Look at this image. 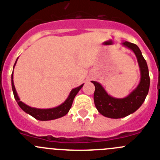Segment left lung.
Wrapping results in <instances>:
<instances>
[{"mask_svg": "<svg viewBox=\"0 0 160 160\" xmlns=\"http://www.w3.org/2000/svg\"><path fill=\"white\" fill-rule=\"evenodd\" d=\"M122 44L132 50L137 57L141 71V80L137 87L126 97L118 98L110 96L99 83L92 81L95 87L94 102L96 109L102 115L114 119L126 117L138 110L145 100L150 86L148 68L141 50L136 44L127 41Z\"/></svg>", "mask_w": 160, "mask_h": 160, "instance_id": "obj_1", "label": "left lung"}]
</instances>
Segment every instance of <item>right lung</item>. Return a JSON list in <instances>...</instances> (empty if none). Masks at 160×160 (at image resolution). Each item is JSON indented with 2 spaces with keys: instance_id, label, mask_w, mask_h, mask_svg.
Here are the masks:
<instances>
[{
  "instance_id": "right-lung-1",
  "label": "right lung",
  "mask_w": 160,
  "mask_h": 160,
  "mask_svg": "<svg viewBox=\"0 0 160 160\" xmlns=\"http://www.w3.org/2000/svg\"><path fill=\"white\" fill-rule=\"evenodd\" d=\"M17 60L18 58L16 59V62H15V65L14 66H13V69H14V67L15 65H16ZM83 86V83L80 85V86H79V87L76 88H73L72 90L70 92L68 98L65 99V102H64L63 103L61 104V105L58 106V107L50 109H38L35 108V107H29V106H28L27 104L23 103V102L19 99V96H18L17 95V92H16V88H15L14 82H13V72L12 74V88L15 99H16V102H17L18 105L19 106V107H20L23 111L26 112L27 114H30V115L32 116L33 118H35V119L39 121L54 120V119L59 118H62L63 117V116L66 115V114H68V112L69 111L70 108H71L73 99H74V98H75V96L77 95V94L78 93L79 91L82 88Z\"/></svg>"
}]
</instances>
